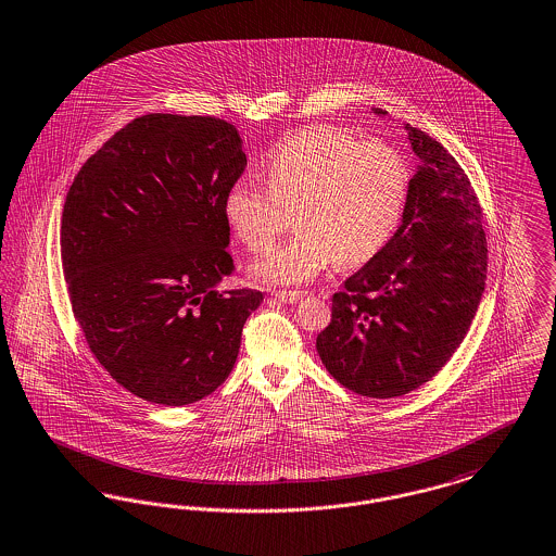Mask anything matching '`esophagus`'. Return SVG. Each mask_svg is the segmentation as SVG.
Listing matches in <instances>:
<instances>
[{
  "label": "esophagus",
  "instance_id": "esophagus-1",
  "mask_svg": "<svg viewBox=\"0 0 556 556\" xmlns=\"http://www.w3.org/2000/svg\"><path fill=\"white\" fill-rule=\"evenodd\" d=\"M273 295H275V300L286 302V304H298V302L304 300L302 291H275Z\"/></svg>",
  "mask_w": 556,
  "mask_h": 556
}]
</instances>
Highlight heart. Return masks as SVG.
Instances as JSON below:
<instances>
[{"label":"heart","instance_id":"obj_1","mask_svg":"<svg viewBox=\"0 0 556 556\" xmlns=\"http://www.w3.org/2000/svg\"><path fill=\"white\" fill-rule=\"evenodd\" d=\"M407 188V165L393 147L308 126L268 155L265 186L248 178L229 186L223 213L256 254L279 242L293 215L298 233L250 275L263 286H304L334 261L352 267L377 256L400 225Z\"/></svg>","mask_w":556,"mask_h":556}]
</instances>
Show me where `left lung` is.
<instances>
[{
  "mask_svg": "<svg viewBox=\"0 0 556 556\" xmlns=\"http://www.w3.org/2000/svg\"><path fill=\"white\" fill-rule=\"evenodd\" d=\"M405 130L420 165L400 229L334 293L331 323L316 337L331 377L372 400L405 395L443 368L469 331L489 267L466 172L441 142Z\"/></svg>",
  "mask_w": 556,
  "mask_h": 556,
  "instance_id": "8db88e82",
  "label": "left lung"
}]
</instances>
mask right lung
<instances>
[{"mask_svg": "<svg viewBox=\"0 0 556 556\" xmlns=\"http://www.w3.org/2000/svg\"><path fill=\"white\" fill-rule=\"evenodd\" d=\"M236 126L149 113L87 159L62 213V267L76 323L117 384L188 405L229 377L263 291L233 273L223 200L244 174Z\"/></svg>", "mask_w": 556, "mask_h": 556, "instance_id": "right-lung-1", "label": "right lung"}]
</instances>
